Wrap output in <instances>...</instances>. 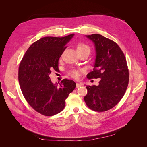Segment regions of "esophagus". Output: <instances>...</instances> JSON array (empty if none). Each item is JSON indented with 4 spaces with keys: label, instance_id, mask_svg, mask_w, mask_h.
Listing matches in <instances>:
<instances>
[{
    "label": "esophagus",
    "instance_id": "34e87169",
    "mask_svg": "<svg viewBox=\"0 0 147 147\" xmlns=\"http://www.w3.org/2000/svg\"><path fill=\"white\" fill-rule=\"evenodd\" d=\"M82 86V85L81 83H76V88H80V87H81Z\"/></svg>",
    "mask_w": 147,
    "mask_h": 147
}]
</instances>
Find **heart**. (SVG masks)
<instances>
[{
	"label": "heart",
	"instance_id": "b5f03b06",
	"mask_svg": "<svg viewBox=\"0 0 147 147\" xmlns=\"http://www.w3.org/2000/svg\"><path fill=\"white\" fill-rule=\"evenodd\" d=\"M76 51H77V52H86V51L90 52V49L88 45L85 44V43H79L76 46ZM69 74L71 76H73L74 78H77L79 75V73L77 70L73 69V70H71L69 71Z\"/></svg>",
	"mask_w": 147,
	"mask_h": 147
}]
</instances>
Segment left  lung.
Instances as JSON below:
<instances>
[{"mask_svg": "<svg viewBox=\"0 0 147 147\" xmlns=\"http://www.w3.org/2000/svg\"><path fill=\"white\" fill-rule=\"evenodd\" d=\"M94 44L96 58L89 79L100 78L98 86H87L84 97L87 106L96 112L108 111L117 105L126 92L129 71L124 53L116 43L99 34L86 35Z\"/></svg>", "mask_w": 147, "mask_h": 147, "instance_id": "left-lung-1", "label": "left lung"}]
</instances>
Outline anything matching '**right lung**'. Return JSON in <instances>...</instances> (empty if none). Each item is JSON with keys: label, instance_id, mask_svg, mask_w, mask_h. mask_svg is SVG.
Returning <instances> with one entry per match:
<instances>
[{"label": "right lung", "instance_id": "add662e5", "mask_svg": "<svg viewBox=\"0 0 147 147\" xmlns=\"http://www.w3.org/2000/svg\"><path fill=\"white\" fill-rule=\"evenodd\" d=\"M74 34L64 37L47 36L30 45L19 67L18 80L24 97L42 115L51 116L63 110L65 100L76 86L71 80L54 84L51 71L58 70L59 59Z\"/></svg>", "mask_w": 147, "mask_h": 147}]
</instances>
